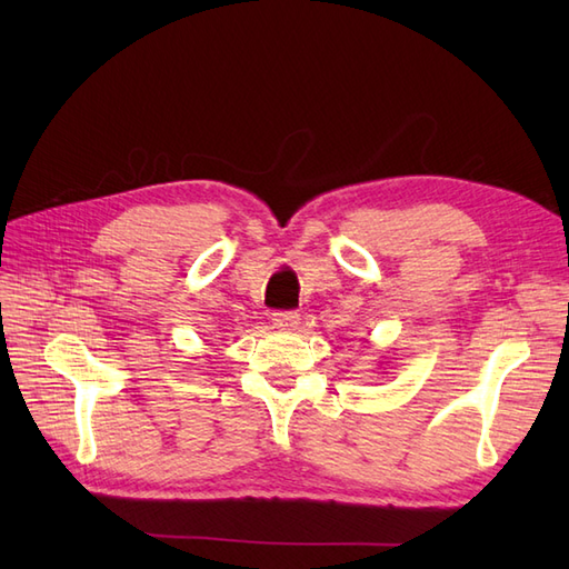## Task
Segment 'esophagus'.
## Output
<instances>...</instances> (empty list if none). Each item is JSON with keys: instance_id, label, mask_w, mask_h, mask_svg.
<instances>
[{"instance_id": "34e87169", "label": "esophagus", "mask_w": 569, "mask_h": 569, "mask_svg": "<svg viewBox=\"0 0 569 569\" xmlns=\"http://www.w3.org/2000/svg\"><path fill=\"white\" fill-rule=\"evenodd\" d=\"M299 313L297 311H274L272 313V325L280 327V330H295L299 325Z\"/></svg>"}]
</instances>
